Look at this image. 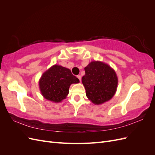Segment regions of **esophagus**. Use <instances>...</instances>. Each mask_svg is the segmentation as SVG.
Listing matches in <instances>:
<instances>
[{
	"instance_id": "obj_1",
	"label": "esophagus",
	"mask_w": 155,
	"mask_h": 155,
	"mask_svg": "<svg viewBox=\"0 0 155 155\" xmlns=\"http://www.w3.org/2000/svg\"><path fill=\"white\" fill-rule=\"evenodd\" d=\"M77 77H78V78L79 79V80L81 81V76H79H79H78Z\"/></svg>"
}]
</instances>
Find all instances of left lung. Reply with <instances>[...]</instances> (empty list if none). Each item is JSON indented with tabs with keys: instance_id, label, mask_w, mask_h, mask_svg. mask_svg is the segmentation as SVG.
Segmentation results:
<instances>
[{
	"instance_id": "left-lung-1",
	"label": "left lung",
	"mask_w": 155,
	"mask_h": 155,
	"mask_svg": "<svg viewBox=\"0 0 155 155\" xmlns=\"http://www.w3.org/2000/svg\"><path fill=\"white\" fill-rule=\"evenodd\" d=\"M82 78L86 96L95 105L110 100L115 94L118 77L109 64L101 61H92L85 68Z\"/></svg>"
}]
</instances>
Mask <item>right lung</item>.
<instances>
[{"instance_id": "1", "label": "right lung", "mask_w": 155, "mask_h": 155, "mask_svg": "<svg viewBox=\"0 0 155 155\" xmlns=\"http://www.w3.org/2000/svg\"><path fill=\"white\" fill-rule=\"evenodd\" d=\"M79 82V79L74 76L70 69L55 64L42 75L39 85L45 99L59 103L67 97L70 85Z\"/></svg>"}]
</instances>
